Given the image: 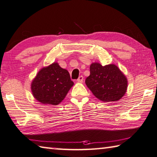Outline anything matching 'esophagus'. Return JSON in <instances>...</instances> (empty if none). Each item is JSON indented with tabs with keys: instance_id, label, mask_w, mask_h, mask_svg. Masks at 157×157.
<instances>
[{
	"instance_id": "obj_1",
	"label": "esophagus",
	"mask_w": 157,
	"mask_h": 157,
	"mask_svg": "<svg viewBox=\"0 0 157 157\" xmlns=\"http://www.w3.org/2000/svg\"><path fill=\"white\" fill-rule=\"evenodd\" d=\"M83 80H84V77L81 75V76L79 77L78 80H77V81H78V82H79V83H82V82H83Z\"/></svg>"
}]
</instances>
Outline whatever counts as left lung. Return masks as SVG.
<instances>
[{
    "label": "left lung",
    "instance_id": "obj_1",
    "mask_svg": "<svg viewBox=\"0 0 157 157\" xmlns=\"http://www.w3.org/2000/svg\"><path fill=\"white\" fill-rule=\"evenodd\" d=\"M90 74L86 79V84L96 98L102 102L119 101L128 89V79L117 66L110 64L102 66L92 63Z\"/></svg>",
    "mask_w": 157,
    "mask_h": 157
}]
</instances>
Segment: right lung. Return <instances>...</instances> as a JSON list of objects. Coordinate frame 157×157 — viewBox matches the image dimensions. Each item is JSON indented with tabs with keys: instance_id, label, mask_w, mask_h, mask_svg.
I'll use <instances>...</instances> for the list:
<instances>
[{
	"instance_id": "obj_1",
	"label": "right lung",
	"mask_w": 157,
	"mask_h": 157,
	"mask_svg": "<svg viewBox=\"0 0 157 157\" xmlns=\"http://www.w3.org/2000/svg\"><path fill=\"white\" fill-rule=\"evenodd\" d=\"M73 86L67 70L54 62L38 72L32 82L31 90L39 102L57 105L65 98Z\"/></svg>"
}]
</instances>
